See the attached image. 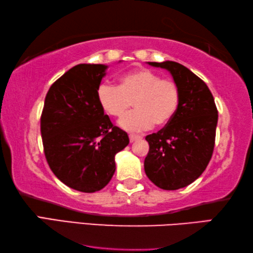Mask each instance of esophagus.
I'll return each mask as SVG.
<instances>
[{
	"label": "esophagus",
	"mask_w": 253,
	"mask_h": 253,
	"mask_svg": "<svg viewBox=\"0 0 253 253\" xmlns=\"http://www.w3.org/2000/svg\"><path fill=\"white\" fill-rule=\"evenodd\" d=\"M129 139H130V142H134V141H136V140L141 139V136L135 135V134H130L129 135Z\"/></svg>",
	"instance_id": "1"
}]
</instances>
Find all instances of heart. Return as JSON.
<instances>
[{"label":"heart","mask_w":253,"mask_h":253,"mask_svg":"<svg viewBox=\"0 0 253 253\" xmlns=\"http://www.w3.org/2000/svg\"><path fill=\"white\" fill-rule=\"evenodd\" d=\"M96 97L102 110L114 118L122 117L133 102L135 110L119 123L127 131H143L152 124L164 126L171 121L179 105L180 90L176 82L141 68L120 76L119 86L99 84Z\"/></svg>","instance_id":"heart-1"}]
</instances>
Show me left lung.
<instances>
[{"instance_id": "obj_1", "label": "left lung", "mask_w": 253, "mask_h": 253, "mask_svg": "<svg viewBox=\"0 0 253 253\" xmlns=\"http://www.w3.org/2000/svg\"><path fill=\"white\" fill-rule=\"evenodd\" d=\"M167 69L180 90L179 105L171 121L146 136L149 152L144 171L161 189L186 187L200 177L212 158L217 109L208 85L175 61L149 63Z\"/></svg>"}]
</instances>
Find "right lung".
I'll return each instance as SVG.
<instances>
[{"mask_svg": "<svg viewBox=\"0 0 253 253\" xmlns=\"http://www.w3.org/2000/svg\"><path fill=\"white\" fill-rule=\"evenodd\" d=\"M105 65L80 64L53 83L44 98L40 130L55 176L83 193L98 192L115 171L114 157L129 144L96 97Z\"/></svg>", "mask_w": 253, "mask_h": 253, "instance_id": "right-lung-1", "label": "right lung"}]
</instances>
